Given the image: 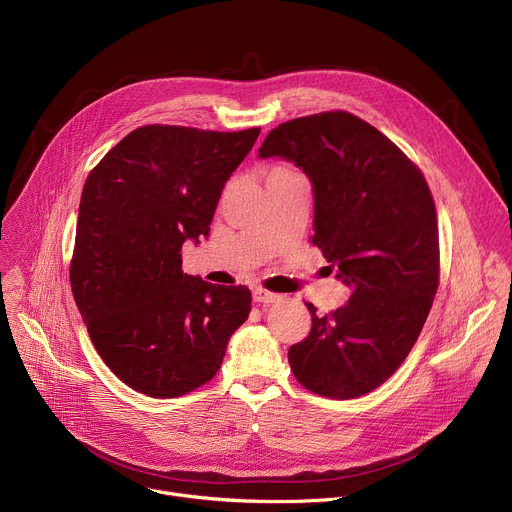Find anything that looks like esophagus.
Wrapping results in <instances>:
<instances>
[{"label": "esophagus", "mask_w": 512, "mask_h": 512, "mask_svg": "<svg viewBox=\"0 0 512 512\" xmlns=\"http://www.w3.org/2000/svg\"><path fill=\"white\" fill-rule=\"evenodd\" d=\"M253 300H255L257 304H273V302L279 300V296H277V294H271V291H267V289H263V287H255V289H253Z\"/></svg>", "instance_id": "obj_1"}]
</instances>
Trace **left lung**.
I'll use <instances>...</instances> for the list:
<instances>
[{"label":"left lung","mask_w":512,"mask_h":512,"mask_svg":"<svg viewBox=\"0 0 512 512\" xmlns=\"http://www.w3.org/2000/svg\"><path fill=\"white\" fill-rule=\"evenodd\" d=\"M261 158L281 156L314 184V235L350 287L324 316L314 304L310 334L289 346L298 383L328 399L381 387L425 324L440 283V237L423 172L371 123L324 111L271 129Z\"/></svg>","instance_id":"1"}]
</instances>
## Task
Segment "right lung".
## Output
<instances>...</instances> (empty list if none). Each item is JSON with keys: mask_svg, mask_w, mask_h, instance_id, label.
Wrapping results in <instances>:
<instances>
[{"mask_svg": "<svg viewBox=\"0 0 512 512\" xmlns=\"http://www.w3.org/2000/svg\"><path fill=\"white\" fill-rule=\"evenodd\" d=\"M259 133L141 125L87 176L70 287L99 356L133 391L174 399L206 385L251 312L249 287L186 275L182 245L208 235Z\"/></svg>", "mask_w": 512, "mask_h": 512, "instance_id": "1", "label": "right lung"}]
</instances>
